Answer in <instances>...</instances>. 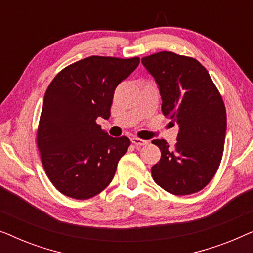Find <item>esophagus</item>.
Wrapping results in <instances>:
<instances>
[{
    "label": "esophagus",
    "instance_id": "esophagus-1",
    "mask_svg": "<svg viewBox=\"0 0 253 253\" xmlns=\"http://www.w3.org/2000/svg\"><path fill=\"white\" fill-rule=\"evenodd\" d=\"M131 141H132V144L136 145V146H143V145H146L148 143L147 140L140 139V138H137V137L131 138Z\"/></svg>",
    "mask_w": 253,
    "mask_h": 253
}]
</instances>
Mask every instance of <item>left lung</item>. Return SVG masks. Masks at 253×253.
Segmentation results:
<instances>
[{
  "mask_svg": "<svg viewBox=\"0 0 253 253\" xmlns=\"http://www.w3.org/2000/svg\"><path fill=\"white\" fill-rule=\"evenodd\" d=\"M141 63L159 85L162 114L179 127L172 148L165 139L152 141L161 151L152 177L175 196L198 192L214 177L222 159L227 129L222 96L196 58L160 51L143 57Z\"/></svg>",
  "mask_w": 253,
  "mask_h": 253,
  "instance_id": "obj_1",
  "label": "left lung"
}]
</instances>
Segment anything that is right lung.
<instances>
[{
    "mask_svg": "<svg viewBox=\"0 0 253 253\" xmlns=\"http://www.w3.org/2000/svg\"><path fill=\"white\" fill-rule=\"evenodd\" d=\"M139 61L89 56L65 67L48 86L37 145L46 175L64 196L92 198L112 182L130 139L110 137L96 119H109L116 86Z\"/></svg>",
    "mask_w": 253,
    "mask_h": 253,
    "instance_id": "1",
    "label": "right lung"
}]
</instances>
